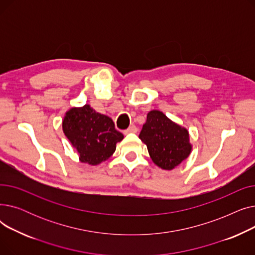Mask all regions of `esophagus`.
Wrapping results in <instances>:
<instances>
[{
    "mask_svg": "<svg viewBox=\"0 0 255 255\" xmlns=\"http://www.w3.org/2000/svg\"><path fill=\"white\" fill-rule=\"evenodd\" d=\"M136 132H137V128H136V126L132 125V126H130L127 130H125V131H124V134H129V133H136Z\"/></svg>",
    "mask_w": 255,
    "mask_h": 255,
    "instance_id": "34e87169",
    "label": "esophagus"
}]
</instances>
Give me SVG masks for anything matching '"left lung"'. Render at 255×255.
Listing matches in <instances>:
<instances>
[{"instance_id":"left-lung-1","label":"left lung","mask_w":255,"mask_h":255,"mask_svg":"<svg viewBox=\"0 0 255 255\" xmlns=\"http://www.w3.org/2000/svg\"><path fill=\"white\" fill-rule=\"evenodd\" d=\"M139 138L148 148L152 161L164 170L180 165L192 151L188 130L156 110L146 115Z\"/></svg>"}]
</instances>
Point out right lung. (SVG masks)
Instances as JSON below:
<instances>
[{
  "label": "right lung",
  "mask_w": 255,
  "mask_h": 255,
  "mask_svg": "<svg viewBox=\"0 0 255 255\" xmlns=\"http://www.w3.org/2000/svg\"><path fill=\"white\" fill-rule=\"evenodd\" d=\"M62 129L77 151L79 161L90 165L106 161L115 153L117 142L124 138L110 117L96 113L89 104L67 111Z\"/></svg>",
  "instance_id": "1"
}]
</instances>
